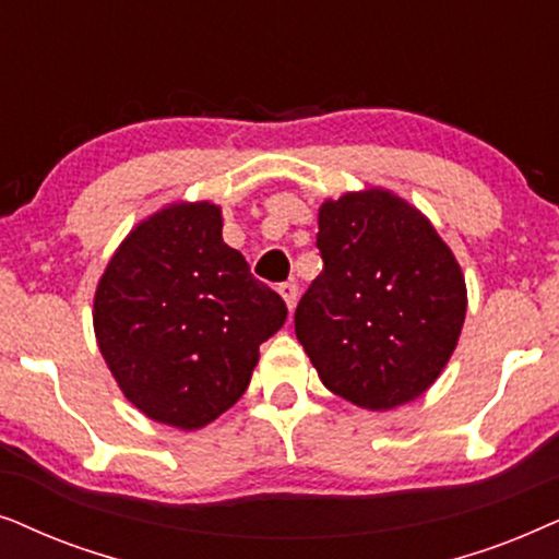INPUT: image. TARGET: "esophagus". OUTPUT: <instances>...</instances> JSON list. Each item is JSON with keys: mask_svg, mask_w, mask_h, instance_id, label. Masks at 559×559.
<instances>
[{"mask_svg": "<svg viewBox=\"0 0 559 559\" xmlns=\"http://www.w3.org/2000/svg\"><path fill=\"white\" fill-rule=\"evenodd\" d=\"M278 294H281V299L286 301L288 311H294L296 299H299V286H296V284H281L278 286Z\"/></svg>", "mask_w": 559, "mask_h": 559, "instance_id": "34e87169", "label": "esophagus"}]
</instances>
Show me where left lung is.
<instances>
[{
    "instance_id": "left-lung-1",
    "label": "left lung",
    "mask_w": 559,
    "mask_h": 559,
    "mask_svg": "<svg viewBox=\"0 0 559 559\" xmlns=\"http://www.w3.org/2000/svg\"><path fill=\"white\" fill-rule=\"evenodd\" d=\"M322 273L296 307V337L322 383L355 406L414 401L448 366L465 322V278L427 217L389 191L319 210Z\"/></svg>"
}]
</instances>
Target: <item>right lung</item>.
Returning <instances> with one entry per match:
<instances>
[{
    "instance_id": "add662e5",
    "label": "right lung",
    "mask_w": 559,
    "mask_h": 559,
    "mask_svg": "<svg viewBox=\"0 0 559 559\" xmlns=\"http://www.w3.org/2000/svg\"><path fill=\"white\" fill-rule=\"evenodd\" d=\"M286 304L222 240L214 204L168 206L119 245L94 299L111 376L151 419L199 429L248 389Z\"/></svg>"
}]
</instances>
